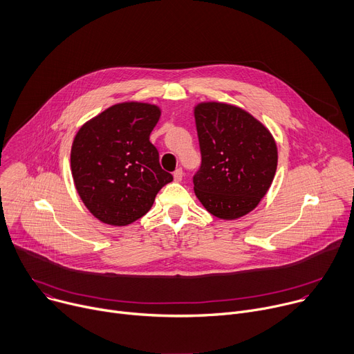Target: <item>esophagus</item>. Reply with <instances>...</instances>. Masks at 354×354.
Instances as JSON below:
<instances>
[{
	"mask_svg": "<svg viewBox=\"0 0 354 354\" xmlns=\"http://www.w3.org/2000/svg\"><path fill=\"white\" fill-rule=\"evenodd\" d=\"M182 178H183V171H182V168H178V169L174 172V179H175L176 182H180Z\"/></svg>",
	"mask_w": 354,
	"mask_h": 354,
	"instance_id": "obj_1",
	"label": "esophagus"
}]
</instances>
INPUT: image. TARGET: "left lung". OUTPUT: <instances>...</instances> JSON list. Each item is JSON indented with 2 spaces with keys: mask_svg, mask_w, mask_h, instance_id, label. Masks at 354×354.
Instances as JSON below:
<instances>
[{
  "mask_svg": "<svg viewBox=\"0 0 354 354\" xmlns=\"http://www.w3.org/2000/svg\"><path fill=\"white\" fill-rule=\"evenodd\" d=\"M202 155L195 194L209 213L233 220L266 196L278 162L271 133L247 111L224 103L195 109Z\"/></svg>",
  "mask_w": 354,
  "mask_h": 354,
  "instance_id": "left-lung-1",
  "label": "left lung"
}]
</instances>
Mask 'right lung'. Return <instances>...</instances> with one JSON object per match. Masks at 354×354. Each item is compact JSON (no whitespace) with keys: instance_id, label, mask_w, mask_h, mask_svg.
I'll return each mask as SVG.
<instances>
[{"instance_id":"obj_1","label":"right lung","mask_w":354,"mask_h":354,"mask_svg":"<svg viewBox=\"0 0 354 354\" xmlns=\"http://www.w3.org/2000/svg\"><path fill=\"white\" fill-rule=\"evenodd\" d=\"M160 110L147 103L111 106L75 137L71 167L77 194L90 213L111 226H127L153 205L174 176L159 165L149 134Z\"/></svg>"}]
</instances>
